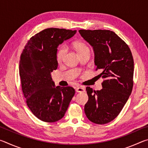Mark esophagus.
<instances>
[{
  "instance_id": "esophagus-1",
  "label": "esophagus",
  "mask_w": 148,
  "mask_h": 148,
  "mask_svg": "<svg viewBox=\"0 0 148 148\" xmlns=\"http://www.w3.org/2000/svg\"><path fill=\"white\" fill-rule=\"evenodd\" d=\"M76 91L77 92H83L85 91V89L83 87H78L76 89Z\"/></svg>"
}]
</instances>
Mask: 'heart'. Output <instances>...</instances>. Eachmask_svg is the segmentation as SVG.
I'll return each instance as SVG.
<instances>
[{
    "mask_svg": "<svg viewBox=\"0 0 148 148\" xmlns=\"http://www.w3.org/2000/svg\"><path fill=\"white\" fill-rule=\"evenodd\" d=\"M75 47L77 50V51L78 52V53H79L80 52L84 51V50L86 49H89V47H87L86 44L83 42H76L75 44ZM66 47L65 46H62L61 47H60V49L58 50L57 53V60L59 62H61L64 58L65 55H66Z\"/></svg>",
    "mask_w": 148,
    "mask_h": 148,
    "instance_id": "1",
    "label": "heart"
}]
</instances>
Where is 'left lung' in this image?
Segmentation results:
<instances>
[{
	"label": "left lung",
	"mask_w": 148,
	"mask_h": 148,
	"mask_svg": "<svg viewBox=\"0 0 148 148\" xmlns=\"http://www.w3.org/2000/svg\"><path fill=\"white\" fill-rule=\"evenodd\" d=\"M83 38L92 47L95 64L104 78L102 89L86 87L89 99L84 111L96 124H106L118 116L133 86L134 61L127 44L109 30H79Z\"/></svg>",
	"instance_id": "8db88e82"
}]
</instances>
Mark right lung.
<instances>
[{"label":"right lung","instance_id":"add662e5","mask_svg":"<svg viewBox=\"0 0 148 148\" xmlns=\"http://www.w3.org/2000/svg\"><path fill=\"white\" fill-rule=\"evenodd\" d=\"M76 31L49 28L35 34L25 46L19 61V76L27 106L37 118L56 122L64 116L75 90L56 87L51 72L58 66L57 47Z\"/></svg>","mask_w":148,"mask_h":148}]
</instances>
